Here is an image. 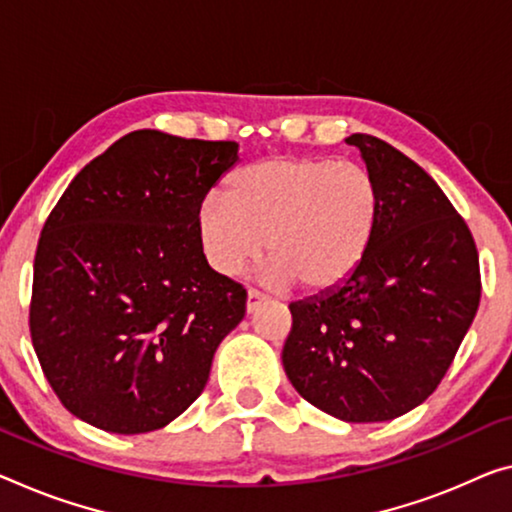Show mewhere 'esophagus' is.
<instances>
[{"instance_id": "1", "label": "esophagus", "mask_w": 512, "mask_h": 512, "mask_svg": "<svg viewBox=\"0 0 512 512\" xmlns=\"http://www.w3.org/2000/svg\"><path fill=\"white\" fill-rule=\"evenodd\" d=\"M263 302H265V295L261 293V290L249 288V293H247V313H254Z\"/></svg>"}]
</instances>
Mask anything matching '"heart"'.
Here are the masks:
<instances>
[{
  "label": "heart",
  "instance_id": "1",
  "mask_svg": "<svg viewBox=\"0 0 512 512\" xmlns=\"http://www.w3.org/2000/svg\"><path fill=\"white\" fill-rule=\"evenodd\" d=\"M380 215V185L361 164L270 157L231 178L229 199L201 203L199 238L222 274H240L267 242L272 286L332 290L366 261Z\"/></svg>",
  "mask_w": 512,
  "mask_h": 512
}]
</instances>
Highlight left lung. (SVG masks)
<instances>
[{"label":"left lung","mask_w":512,"mask_h":512,"mask_svg":"<svg viewBox=\"0 0 512 512\" xmlns=\"http://www.w3.org/2000/svg\"><path fill=\"white\" fill-rule=\"evenodd\" d=\"M357 146L382 196L366 261L352 277L290 304L283 371L318 410L348 423L391 421L421 405L481 302L469 226L426 171L387 141Z\"/></svg>","instance_id":"1"}]
</instances>
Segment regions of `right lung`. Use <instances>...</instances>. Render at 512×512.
<instances>
[{"label":"right lung","instance_id":"add662e5","mask_svg":"<svg viewBox=\"0 0 512 512\" xmlns=\"http://www.w3.org/2000/svg\"><path fill=\"white\" fill-rule=\"evenodd\" d=\"M235 141L137 130L73 178L34 258L29 329L70 414L119 435L160 430L206 387L247 290L212 270L199 208Z\"/></svg>","mask_w":512,"mask_h":512}]
</instances>
